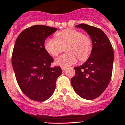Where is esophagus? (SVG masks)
Segmentation results:
<instances>
[{"label":"esophagus","instance_id":"34e87169","mask_svg":"<svg viewBox=\"0 0 125 125\" xmlns=\"http://www.w3.org/2000/svg\"><path fill=\"white\" fill-rule=\"evenodd\" d=\"M61 68H62V71H63V72L66 70V67H61Z\"/></svg>","mask_w":125,"mask_h":125}]
</instances>
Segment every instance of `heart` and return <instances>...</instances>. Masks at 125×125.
Segmentation results:
<instances>
[{
  "label": "heart",
  "mask_w": 125,
  "mask_h": 125,
  "mask_svg": "<svg viewBox=\"0 0 125 125\" xmlns=\"http://www.w3.org/2000/svg\"><path fill=\"white\" fill-rule=\"evenodd\" d=\"M56 40L48 38L44 42V47L47 52L52 56H58L66 46V54L58 57L56 63L62 67L74 64L77 58L81 62H85L91 54L93 45L89 36L74 29H65L56 34Z\"/></svg>",
  "instance_id": "1"
}]
</instances>
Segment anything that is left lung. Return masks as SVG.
<instances>
[{
	"mask_svg": "<svg viewBox=\"0 0 125 125\" xmlns=\"http://www.w3.org/2000/svg\"><path fill=\"white\" fill-rule=\"evenodd\" d=\"M76 27L85 30L91 37L93 49L83 64L75 67V74L71 79L74 91L87 100L99 97L110 82L114 54L112 45L103 30L86 24Z\"/></svg>",
	"mask_w": 125,
	"mask_h": 125,
	"instance_id": "8db88e82",
	"label": "left lung"
}]
</instances>
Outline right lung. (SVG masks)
<instances>
[{"mask_svg":"<svg viewBox=\"0 0 125 125\" xmlns=\"http://www.w3.org/2000/svg\"><path fill=\"white\" fill-rule=\"evenodd\" d=\"M57 28L36 24L26 28L17 37L11 57L17 82L22 93L31 100L42 102L54 91L60 67H51L54 60L44 42Z\"/></svg>","mask_w":125,"mask_h":125,"instance_id":"add662e5","label":"right lung"}]
</instances>
